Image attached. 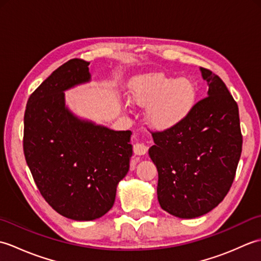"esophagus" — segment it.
Returning <instances> with one entry per match:
<instances>
[{
	"label": "esophagus",
	"instance_id": "34e87169",
	"mask_svg": "<svg viewBox=\"0 0 261 261\" xmlns=\"http://www.w3.org/2000/svg\"><path fill=\"white\" fill-rule=\"evenodd\" d=\"M134 151L137 156H143L148 151V146H146L145 143H136L134 147Z\"/></svg>",
	"mask_w": 261,
	"mask_h": 261
}]
</instances>
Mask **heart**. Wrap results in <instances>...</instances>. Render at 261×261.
I'll list each match as a JSON object with an SVG mask.
<instances>
[{"label":"heart","instance_id":"heart-1","mask_svg":"<svg viewBox=\"0 0 261 261\" xmlns=\"http://www.w3.org/2000/svg\"><path fill=\"white\" fill-rule=\"evenodd\" d=\"M129 97L138 107H147L145 118L149 126L164 131L178 125L191 114L197 91L185 77L175 80L163 73H149L131 80Z\"/></svg>","mask_w":261,"mask_h":261}]
</instances>
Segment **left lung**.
<instances>
[{"instance_id":"1","label":"left lung","mask_w":261,"mask_h":261,"mask_svg":"<svg viewBox=\"0 0 261 261\" xmlns=\"http://www.w3.org/2000/svg\"><path fill=\"white\" fill-rule=\"evenodd\" d=\"M199 70L207 97L178 125L153 132L149 149L158 170L160 206L180 219L198 218L223 201L242 150L238 104L218 75Z\"/></svg>"}]
</instances>
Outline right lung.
<instances>
[{
    "mask_svg": "<svg viewBox=\"0 0 261 261\" xmlns=\"http://www.w3.org/2000/svg\"><path fill=\"white\" fill-rule=\"evenodd\" d=\"M90 63L70 59L28 99L23 151L38 190L60 215L92 221L112 208L116 187L130 167V130L114 131L81 119L65 91L91 81Z\"/></svg>",
    "mask_w": 261,
    "mask_h": 261,
    "instance_id": "obj_1",
    "label": "right lung"
}]
</instances>
